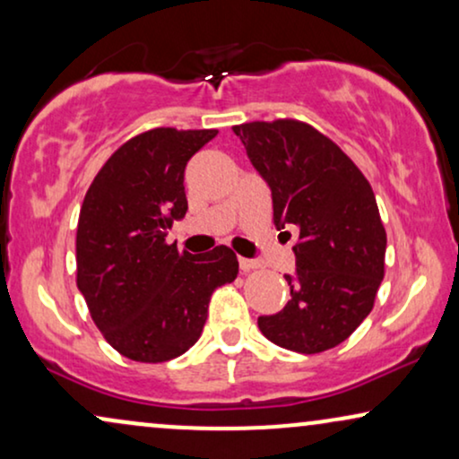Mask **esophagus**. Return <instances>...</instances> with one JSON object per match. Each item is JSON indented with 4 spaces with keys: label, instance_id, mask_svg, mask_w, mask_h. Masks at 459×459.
Wrapping results in <instances>:
<instances>
[{
    "label": "esophagus",
    "instance_id": "1",
    "mask_svg": "<svg viewBox=\"0 0 459 459\" xmlns=\"http://www.w3.org/2000/svg\"><path fill=\"white\" fill-rule=\"evenodd\" d=\"M258 266H260L258 260H252V258H243V256H239V269H241L243 273H249V271L258 269Z\"/></svg>",
    "mask_w": 459,
    "mask_h": 459
}]
</instances>
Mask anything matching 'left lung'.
<instances>
[{
    "instance_id": "8db88e82",
    "label": "left lung",
    "mask_w": 459,
    "mask_h": 459,
    "mask_svg": "<svg viewBox=\"0 0 459 459\" xmlns=\"http://www.w3.org/2000/svg\"><path fill=\"white\" fill-rule=\"evenodd\" d=\"M271 188L273 222L297 226L290 300L260 316L271 343L320 353L350 336L375 305L387 237L368 179L333 139L299 120L233 126Z\"/></svg>"
}]
</instances>
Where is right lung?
<instances>
[{
	"label": "right lung",
	"instance_id": "1",
	"mask_svg": "<svg viewBox=\"0 0 459 459\" xmlns=\"http://www.w3.org/2000/svg\"><path fill=\"white\" fill-rule=\"evenodd\" d=\"M216 129L160 126L123 143L86 190L75 235L78 290L116 351L135 362H167L203 333L213 290L239 273L226 246L207 254L167 243L186 216V162Z\"/></svg>",
	"mask_w": 459,
	"mask_h": 459
}]
</instances>
